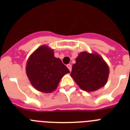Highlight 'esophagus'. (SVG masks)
Masks as SVG:
<instances>
[{"instance_id": "1", "label": "esophagus", "mask_w": 130, "mask_h": 130, "mask_svg": "<svg viewBox=\"0 0 130 130\" xmlns=\"http://www.w3.org/2000/svg\"><path fill=\"white\" fill-rule=\"evenodd\" d=\"M67 67L69 69V70H70V72H71L72 71V65L71 64H67Z\"/></svg>"}]
</instances>
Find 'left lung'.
<instances>
[{
	"label": "left lung",
	"mask_w": 130,
	"mask_h": 130,
	"mask_svg": "<svg viewBox=\"0 0 130 130\" xmlns=\"http://www.w3.org/2000/svg\"><path fill=\"white\" fill-rule=\"evenodd\" d=\"M72 66L71 77L83 90L94 92L104 87L109 74L106 62L97 53L83 51Z\"/></svg>",
	"instance_id": "8db88e82"
}]
</instances>
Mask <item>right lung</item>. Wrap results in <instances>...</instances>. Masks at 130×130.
<instances>
[{
    "mask_svg": "<svg viewBox=\"0 0 130 130\" xmlns=\"http://www.w3.org/2000/svg\"><path fill=\"white\" fill-rule=\"evenodd\" d=\"M26 73L31 85L36 90L50 93L56 90L60 79L70 71L61 60L54 56L53 49L43 45L29 57Z\"/></svg>",
    "mask_w": 130,
    "mask_h": 130,
    "instance_id": "1",
    "label": "right lung"
}]
</instances>
